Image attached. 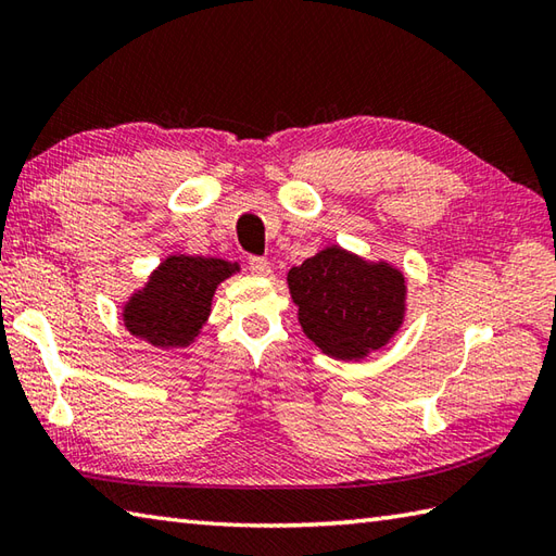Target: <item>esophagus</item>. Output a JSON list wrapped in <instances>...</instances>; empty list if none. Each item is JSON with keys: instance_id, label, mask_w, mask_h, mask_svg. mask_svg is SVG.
Returning <instances> with one entry per match:
<instances>
[{"instance_id": "obj_1", "label": "esophagus", "mask_w": 556, "mask_h": 556, "mask_svg": "<svg viewBox=\"0 0 556 556\" xmlns=\"http://www.w3.org/2000/svg\"><path fill=\"white\" fill-rule=\"evenodd\" d=\"M248 269H251L253 275H257V277H265V275H269V263L265 257L251 255V257H248Z\"/></svg>"}]
</instances>
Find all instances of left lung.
<instances>
[{"label": "left lung", "mask_w": 556, "mask_h": 556, "mask_svg": "<svg viewBox=\"0 0 556 556\" xmlns=\"http://www.w3.org/2000/svg\"><path fill=\"white\" fill-rule=\"evenodd\" d=\"M287 281L305 337L337 361L365 358L404 325L406 277L389 263L327 245L291 267Z\"/></svg>", "instance_id": "1"}]
</instances>
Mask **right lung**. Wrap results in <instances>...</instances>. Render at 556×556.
Wrapping results in <instances>:
<instances>
[{"mask_svg":"<svg viewBox=\"0 0 556 556\" xmlns=\"http://www.w3.org/2000/svg\"><path fill=\"white\" fill-rule=\"evenodd\" d=\"M239 263L203 255H169L152 271L143 289L124 305V325L155 349L193 344L207 323L212 296Z\"/></svg>","mask_w":556,"mask_h":556,"instance_id":"right-lung-1","label":"right lung"}]
</instances>
